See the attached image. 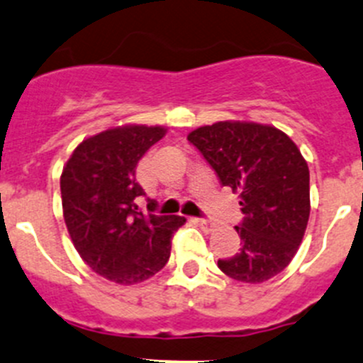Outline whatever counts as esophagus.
<instances>
[{
  "mask_svg": "<svg viewBox=\"0 0 363 363\" xmlns=\"http://www.w3.org/2000/svg\"><path fill=\"white\" fill-rule=\"evenodd\" d=\"M195 223L199 225L200 228H203V230H206V232H211V230H214V223H213V221H209V220H203V218H196V220H195Z\"/></svg>",
  "mask_w": 363,
  "mask_h": 363,
  "instance_id": "1",
  "label": "esophagus"
}]
</instances>
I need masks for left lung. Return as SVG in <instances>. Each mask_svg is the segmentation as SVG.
I'll return each instance as SVG.
<instances>
[{"label":"left lung","mask_w":363,"mask_h":363,"mask_svg":"<svg viewBox=\"0 0 363 363\" xmlns=\"http://www.w3.org/2000/svg\"><path fill=\"white\" fill-rule=\"evenodd\" d=\"M188 140L239 195L241 248L218 260L238 282L262 284L296 255L311 216V174L296 143L275 125L223 121L202 125Z\"/></svg>","instance_id":"left-lung-1"}]
</instances>
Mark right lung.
<instances>
[{
  "mask_svg": "<svg viewBox=\"0 0 363 363\" xmlns=\"http://www.w3.org/2000/svg\"><path fill=\"white\" fill-rule=\"evenodd\" d=\"M167 135L163 125L128 124L84 138L60 177L63 220L81 259L110 282L135 286L170 259L172 235L182 216L138 211L145 195L136 182L143 154ZM152 211L154 203H149Z\"/></svg>",
  "mask_w": 363,
  "mask_h": 363,
  "instance_id": "add662e5",
  "label": "right lung"
}]
</instances>
